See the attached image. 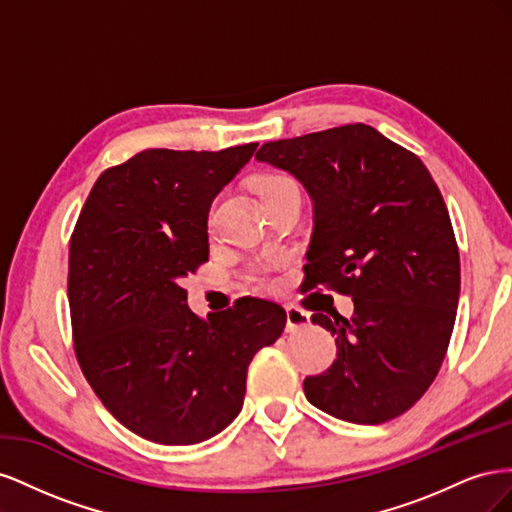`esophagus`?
<instances>
[{"label": "esophagus", "instance_id": "esophagus-1", "mask_svg": "<svg viewBox=\"0 0 512 512\" xmlns=\"http://www.w3.org/2000/svg\"><path fill=\"white\" fill-rule=\"evenodd\" d=\"M307 324H309V314H305L303 309L294 307V305H288V307H286V331H288V333L305 329Z\"/></svg>", "mask_w": 512, "mask_h": 512}]
</instances>
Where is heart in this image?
Returning <instances> with one entry per match:
<instances>
[{"label":"heart","mask_w":512,"mask_h":512,"mask_svg":"<svg viewBox=\"0 0 512 512\" xmlns=\"http://www.w3.org/2000/svg\"><path fill=\"white\" fill-rule=\"evenodd\" d=\"M294 183L290 177L286 175H267L265 179H262L260 183V194H269V192H275V190H282V188H292ZM250 280L258 286H271V277H269V271L265 267H256L250 271Z\"/></svg>","instance_id":"b5f03b06"}]
</instances>
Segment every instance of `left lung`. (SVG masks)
<instances>
[{
	"label": "left lung",
	"mask_w": 512,
	"mask_h": 512,
	"mask_svg": "<svg viewBox=\"0 0 512 512\" xmlns=\"http://www.w3.org/2000/svg\"><path fill=\"white\" fill-rule=\"evenodd\" d=\"M256 158L297 177L314 200L305 290L352 297L354 314L316 312L337 359L303 382L322 412L378 425L410 410L451 342L459 247L425 164L365 123L265 143Z\"/></svg>",
	"instance_id": "obj_1"
}]
</instances>
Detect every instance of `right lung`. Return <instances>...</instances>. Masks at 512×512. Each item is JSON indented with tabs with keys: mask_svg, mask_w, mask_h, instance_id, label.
Returning a JSON list of instances; mask_svg holds the SVG:
<instances>
[{
	"mask_svg": "<svg viewBox=\"0 0 512 512\" xmlns=\"http://www.w3.org/2000/svg\"><path fill=\"white\" fill-rule=\"evenodd\" d=\"M256 143L147 149L106 168L70 237L74 354L104 408L136 436L198 444L241 412L254 354L286 327L282 305L247 297L207 320L183 277L209 260L207 215Z\"/></svg>",
	"mask_w": 512,
	"mask_h": 512,
	"instance_id": "add662e5",
	"label": "right lung"
}]
</instances>
